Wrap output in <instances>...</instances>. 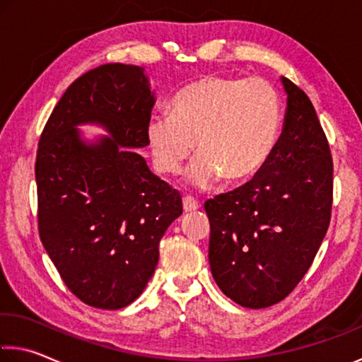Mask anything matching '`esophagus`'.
<instances>
[{"mask_svg":"<svg viewBox=\"0 0 362 362\" xmlns=\"http://www.w3.org/2000/svg\"><path fill=\"white\" fill-rule=\"evenodd\" d=\"M198 208H199V204L194 202L193 198H190V197L183 198V211H185V212H194V211H198Z\"/></svg>","mask_w":362,"mask_h":362,"instance_id":"34e87169","label":"esophagus"}]
</instances>
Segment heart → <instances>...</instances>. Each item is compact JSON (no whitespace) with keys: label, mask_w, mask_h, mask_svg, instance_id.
I'll list each match as a JSON object with an SVG mask.
<instances>
[{"label":"heart","mask_w":362,"mask_h":362,"mask_svg":"<svg viewBox=\"0 0 362 362\" xmlns=\"http://www.w3.org/2000/svg\"><path fill=\"white\" fill-rule=\"evenodd\" d=\"M282 100L262 78L208 76L183 87L169 114L153 116L146 140L163 174H177L197 148L188 180L199 190L222 177L242 182L257 174L275 151Z\"/></svg>","instance_id":"obj_1"}]
</instances>
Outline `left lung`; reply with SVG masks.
<instances>
[{
    "mask_svg": "<svg viewBox=\"0 0 362 362\" xmlns=\"http://www.w3.org/2000/svg\"><path fill=\"white\" fill-rule=\"evenodd\" d=\"M284 130L266 165L245 185L204 203L209 264L222 293L243 308L282 301L311 267L327 233L334 163L311 100L282 77Z\"/></svg>",
    "mask_w": 362,
    "mask_h": 362,
    "instance_id": "1",
    "label": "left lung"
}]
</instances>
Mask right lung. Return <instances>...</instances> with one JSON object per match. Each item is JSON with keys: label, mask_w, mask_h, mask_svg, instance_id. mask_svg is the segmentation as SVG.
I'll return each instance as SVG.
<instances>
[{"label": "right lung", "mask_w": 362, "mask_h": 362, "mask_svg": "<svg viewBox=\"0 0 362 362\" xmlns=\"http://www.w3.org/2000/svg\"><path fill=\"white\" fill-rule=\"evenodd\" d=\"M154 101L145 69L103 64L66 90L40 136V238L62 282L88 306L135 301L158 266L160 238L182 214L180 193L135 151L148 146ZM82 123L110 136L83 141Z\"/></svg>", "instance_id": "1"}]
</instances>
